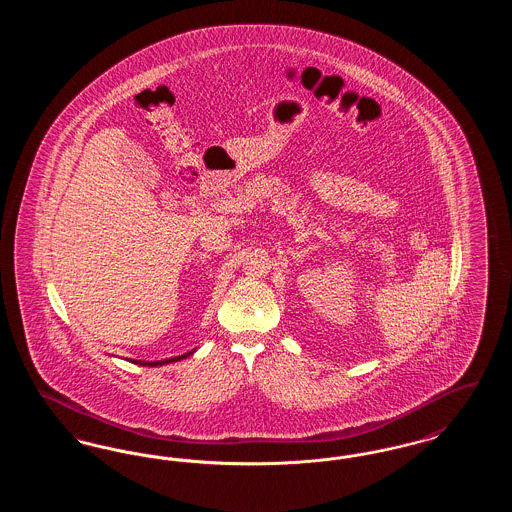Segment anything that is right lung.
<instances>
[{"mask_svg": "<svg viewBox=\"0 0 512 512\" xmlns=\"http://www.w3.org/2000/svg\"><path fill=\"white\" fill-rule=\"evenodd\" d=\"M195 349L192 351H188V353H184V355H178V357H171V359H161V361H136V359H130L134 365L140 366H163L169 365V363H176V361H182V359H186V357H190V355H194Z\"/></svg>", "mask_w": 512, "mask_h": 512, "instance_id": "1", "label": "right lung"}]
</instances>
